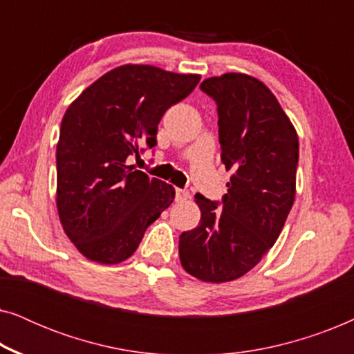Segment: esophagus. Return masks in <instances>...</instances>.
<instances>
[{"label":"esophagus","mask_w":354,"mask_h":354,"mask_svg":"<svg viewBox=\"0 0 354 354\" xmlns=\"http://www.w3.org/2000/svg\"><path fill=\"white\" fill-rule=\"evenodd\" d=\"M190 198V192L185 190V188H177L176 190V200L177 201H185Z\"/></svg>","instance_id":"1"}]
</instances>
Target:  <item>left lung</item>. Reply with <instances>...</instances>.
Returning a JSON list of instances; mask_svg holds the SVG:
<instances>
[{
    "mask_svg": "<svg viewBox=\"0 0 354 354\" xmlns=\"http://www.w3.org/2000/svg\"><path fill=\"white\" fill-rule=\"evenodd\" d=\"M200 88L217 104L221 159L234 176L221 203L196 193L201 219L180 235L178 256L193 277L222 283L253 269L279 239L295 201L298 135L254 77L230 72Z\"/></svg>",
    "mask_w": 354,
    "mask_h": 354,
    "instance_id": "1",
    "label": "left lung"
}]
</instances>
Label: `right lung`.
<instances>
[{
  "label": "right lung",
  "instance_id": "obj_1",
  "mask_svg": "<svg viewBox=\"0 0 354 354\" xmlns=\"http://www.w3.org/2000/svg\"><path fill=\"white\" fill-rule=\"evenodd\" d=\"M196 74L125 64L106 72L67 108L56 148V205L66 235L85 258L118 264L138 248L176 190L127 166L140 143L156 147L158 124L195 90Z\"/></svg>",
  "mask_w": 354,
  "mask_h": 354
}]
</instances>
